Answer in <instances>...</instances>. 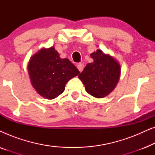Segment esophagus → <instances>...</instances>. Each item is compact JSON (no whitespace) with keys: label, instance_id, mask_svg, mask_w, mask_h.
Here are the masks:
<instances>
[{"label":"esophagus","instance_id":"34e87169","mask_svg":"<svg viewBox=\"0 0 155 155\" xmlns=\"http://www.w3.org/2000/svg\"><path fill=\"white\" fill-rule=\"evenodd\" d=\"M83 68H84V65L82 64V63H79V64L78 65V69L79 70L80 72H82L83 71Z\"/></svg>","mask_w":155,"mask_h":155}]
</instances>
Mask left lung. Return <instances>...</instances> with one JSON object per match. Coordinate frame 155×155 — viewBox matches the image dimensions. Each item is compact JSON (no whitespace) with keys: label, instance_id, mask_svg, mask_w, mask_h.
Here are the masks:
<instances>
[{"label":"left lung","instance_id":"obj_1","mask_svg":"<svg viewBox=\"0 0 155 155\" xmlns=\"http://www.w3.org/2000/svg\"><path fill=\"white\" fill-rule=\"evenodd\" d=\"M90 56L93 62L88 63L78 75L88 94L103 98L110 94L119 80L120 67L111 56L97 50Z\"/></svg>","mask_w":155,"mask_h":155}]
</instances>
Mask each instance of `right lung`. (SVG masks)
Here are the masks:
<instances>
[{
	"label": "right lung",
	"mask_w": 155,
	"mask_h": 155,
	"mask_svg": "<svg viewBox=\"0 0 155 155\" xmlns=\"http://www.w3.org/2000/svg\"><path fill=\"white\" fill-rule=\"evenodd\" d=\"M31 82L44 98L53 99L62 94L65 84L80 73L68 58H61L54 47L42 48L28 64Z\"/></svg>",
	"instance_id": "obj_1"
}]
</instances>
